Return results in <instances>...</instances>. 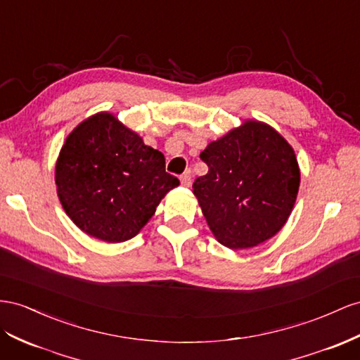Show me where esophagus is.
<instances>
[{
  "instance_id": "obj_1",
  "label": "esophagus",
  "mask_w": 360,
  "mask_h": 360,
  "mask_svg": "<svg viewBox=\"0 0 360 360\" xmlns=\"http://www.w3.org/2000/svg\"><path fill=\"white\" fill-rule=\"evenodd\" d=\"M191 171L188 169V171H184L181 176H180V181H181V184L183 186H186V188H189L191 186Z\"/></svg>"
}]
</instances>
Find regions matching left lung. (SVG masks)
I'll list each match as a JSON object with an SVG mask.
<instances>
[{
    "label": "left lung",
    "instance_id": "1",
    "mask_svg": "<svg viewBox=\"0 0 360 360\" xmlns=\"http://www.w3.org/2000/svg\"><path fill=\"white\" fill-rule=\"evenodd\" d=\"M206 176L193 181L213 235L231 250L256 247L286 224L300 188L292 147L271 125L245 121L200 154Z\"/></svg>",
    "mask_w": 360,
    "mask_h": 360
}]
</instances>
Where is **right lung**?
Instances as JSON below:
<instances>
[{
	"label": "right lung",
	"mask_w": 360,
	"mask_h": 360,
	"mask_svg": "<svg viewBox=\"0 0 360 360\" xmlns=\"http://www.w3.org/2000/svg\"><path fill=\"white\" fill-rule=\"evenodd\" d=\"M179 184L165 171L163 154L108 112L77 125L56 163L66 215L86 235L110 244L138 235Z\"/></svg>",
	"instance_id": "right-lung-1"
}]
</instances>
